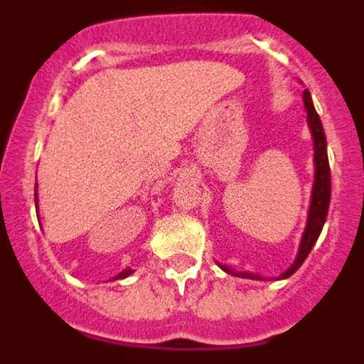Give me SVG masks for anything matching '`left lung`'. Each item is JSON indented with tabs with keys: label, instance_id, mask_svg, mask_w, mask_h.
<instances>
[{
	"label": "left lung",
	"instance_id": "left-lung-1",
	"mask_svg": "<svg viewBox=\"0 0 364 364\" xmlns=\"http://www.w3.org/2000/svg\"><path fill=\"white\" fill-rule=\"evenodd\" d=\"M304 100V107L308 112V125H310L311 138H314V162H315V180H314V189H311V200H310V210H308V222L306 228H304V233H302L301 246H299L297 259H295L294 264L286 269L279 279H288L290 275H294L301 264L304 262V259L308 257V253L311 252V247L315 246L317 239H319L321 230H323L324 222H326L328 208H330V193H332V180H330V164H328V153H326V136H324L323 124H321V118L317 114L314 107V102H311L310 92L304 91L302 95ZM224 272L231 273V275H237V277L244 279H260L255 273L247 272H233L231 268L224 264H218Z\"/></svg>",
	"mask_w": 364,
	"mask_h": 364
}]
</instances>
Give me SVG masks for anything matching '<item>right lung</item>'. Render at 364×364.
<instances>
[{"instance_id": "add662e5", "label": "right lung", "mask_w": 364, "mask_h": 364, "mask_svg": "<svg viewBox=\"0 0 364 364\" xmlns=\"http://www.w3.org/2000/svg\"><path fill=\"white\" fill-rule=\"evenodd\" d=\"M34 200H36V208H38V191L34 193ZM131 273H133V272H131V269L127 268V269H124V272L118 273V275H117V277H114V279H125V277H129Z\"/></svg>"}]
</instances>
